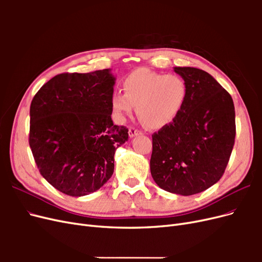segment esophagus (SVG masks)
<instances>
[{
    "label": "esophagus",
    "mask_w": 262,
    "mask_h": 262,
    "mask_svg": "<svg viewBox=\"0 0 262 262\" xmlns=\"http://www.w3.org/2000/svg\"><path fill=\"white\" fill-rule=\"evenodd\" d=\"M139 134H142V132L136 128H133V126H131V128H129V137L130 138H133V137H137L139 136Z\"/></svg>",
    "instance_id": "34e87169"
}]
</instances>
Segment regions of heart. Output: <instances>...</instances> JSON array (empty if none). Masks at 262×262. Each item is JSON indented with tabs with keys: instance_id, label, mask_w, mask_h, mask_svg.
<instances>
[{
	"instance_id": "1",
	"label": "heart",
	"mask_w": 262,
	"mask_h": 262,
	"mask_svg": "<svg viewBox=\"0 0 262 262\" xmlns=\"http://www.w3.org/2000/svg\"><path fill=\"white\" fill-rule=\"evenodd\" d=\"M123 94L112 97V109L119 118L131 116L134 107L147 128L160 130L170 125L184 109L188 84L177 74H164L138 69L124 77Z\"/></svg>"
}]
</instances>
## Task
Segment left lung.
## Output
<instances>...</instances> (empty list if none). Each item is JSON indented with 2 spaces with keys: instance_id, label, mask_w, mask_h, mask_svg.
<instances>
[{
  "instance_id": "8db88e82",
  "label": "left lung",
  "mask_w": 262,
  "mask_h": 262,
  "mask_svg": "<svg viewBox=\"0 0 262 262\" xmlns=\"http://www.w3.org/2000/svg\"><path fill=\"white\" fill-rule=\"evenodd\" d=\"M188 84V98L178 118L155 132L150 173L166 191L191 195L223 176L233 150L236 125L233 99L203 70L176 67Z\"/></svg>"
}]
</instances>
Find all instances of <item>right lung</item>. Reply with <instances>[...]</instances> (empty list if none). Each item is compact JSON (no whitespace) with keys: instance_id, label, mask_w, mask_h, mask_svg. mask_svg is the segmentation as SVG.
Listing matches in <instances>:
<instances>
[{"instance_id":"right-lung-1","label":"right lung","mask_w":262,"mask_h":262,"mask_svg":"<svg viewBox=\"0 0 262 262\" xmlns=\"http://www.w3.org/2000/svg\"><path fill=\"white\" fill-rule=\"evenodd\" d=\"M110 69L55 75L30 105L29 146L42 177L62 193L83 196L110 179L116 149L128 141L112 120Z\"/></svg>"}]
</instances>
